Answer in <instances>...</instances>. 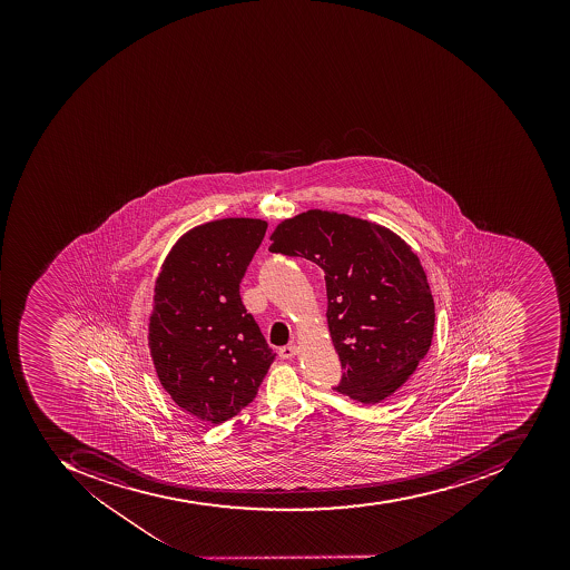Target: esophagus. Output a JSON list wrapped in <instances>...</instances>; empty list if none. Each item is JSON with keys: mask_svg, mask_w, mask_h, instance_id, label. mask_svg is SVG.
Here are the masks:
<instances>
[{"mask_svg": "<svg viewBox=\"0 0 570 570\" xmlns=\"http://www.w3.org/2000/svg\"><path fill=\"white\" fill-rule=\"evenodd\" d=\"M296 354H298V347H296V345H286V347L279 351L281 360H293Z\"/></svg>", "mask_w": 570, "mask_h": 570, "instance_id": "obj_1", "label": "esophagus"}]
</instances>
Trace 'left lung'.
I'll use <instances>...</instances> for the list:
<instances>
[{
  "instance_id": "1",
  "label": "left lung",
  "mask_w": 570,
  "mask_h": 570,
  "mask_svg": "<svg viewBox=\"0 0 570 570\" xmlns=\"http://www.w3.org/2000/svg\"><path fill=\"white\" fill-rule=\"evenodd\" d=\"M268 250L324 271L327 327L342 363L340 394L392 396L431 347L434 299L419 256L379 223L311 209L275 226Z\"/></svg>"
}]
</instances>
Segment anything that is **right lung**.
<instances>
[{
    "mask_svg": "<svg viewBox=\"0 0 570 570\" xmlns=\"http://www.w3.org/2000/svg\"><path fill=\"white\" fill-rule=\"evenodd\" d=\"M265 232L256 218L194 226L158 272L148 324L155 372L174 403L206 424L246 409L275 360L238 291Z\"/></svg>",
    "mask_w": 570,
    "mask_h": 570,
    "instance_id": "1",
    "label": "right lung"
}]
</instances>
